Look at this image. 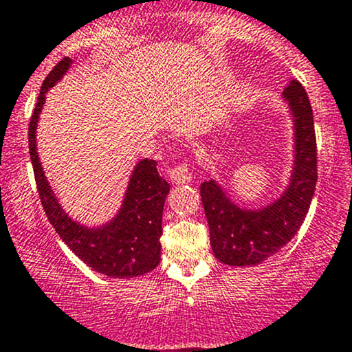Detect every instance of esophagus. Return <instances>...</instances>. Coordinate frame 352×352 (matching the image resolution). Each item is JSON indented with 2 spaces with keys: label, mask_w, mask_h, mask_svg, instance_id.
Returning a JSON list of instances; mask_svg holds the SVG:
<instances>
[{
  "label": "esophagus",
  "mask_w": 352,
  "mask_h": 352,
  "mask_svg": "<svg viewBox=\"0 0 352 352\" xmlns=\"http://www.w3.org/2000/svg\"><path fill=\"white\" fill-rule=\"evenodd\" d=\"M169 177H171L173 183L181 184V183H189L192 179L191 168H189L188 163H181L175 166V168L169 169Z\"/></svg>",
  "instance_id": "1"
}]
</instances>
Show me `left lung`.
Masks as SVG:
<instances>
[{"label":"left lung","mask_w":352,"mask_h":352,"mask_svg":"<svg viewBox=\"0 0 352 352\" xmlns=\"http://www.w3.org/2000/svg\"><path fill=\"white\" fill-rule=\"evenodd\" d=\"M283 94L294 116L296 161L281 199L259 211H246L231 203L212 179L199 188L212 252L229 266H256L278 252L294 238L309 211L318 181L313 108L298 80H291Z\"/></svg>","instance_id":"1"}]
</instances>
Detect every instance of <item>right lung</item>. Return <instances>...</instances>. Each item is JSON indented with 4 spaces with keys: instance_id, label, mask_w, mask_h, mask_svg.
<instances>
[{
    "instance_id": "add662e5",
    "label": "right lung",
    "mask_w": 352,
    "mask_h": 352,
    "mask_svg": "<svg viewBox=\"0 0 352 352\" xmlns=\"http://www.w3.org/2000/svg\"><path fill=\"white\" fill-rule=\"evenodd\" d=\"M69 66L71 59L63 58L43 81L28 128L30 156L39 199L59 238L91 270L109 278H136L153 271L160 264V238L163 234L161 218H163V206L169 192V184L157 175V163L155 160H143L134 168L123 208L111 223L98 229H89L68 218V214L59 206L56 196L51 191L39 163L36 153V124L45 104L46 91L61 80Z\"/></svg>"
}]
</instances>
